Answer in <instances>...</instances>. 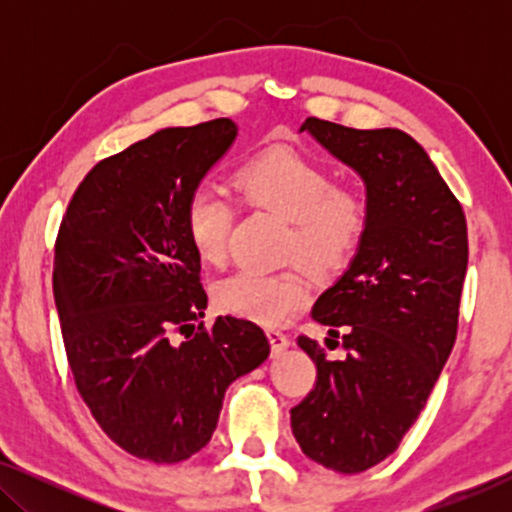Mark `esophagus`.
<instances>
[{"label": "esophagus", "instance_id": "obj_1", "mask_svg": "<svg viewBox=\"0 0 512 512\" xmlns=\"http://www.w3.org/2000/svg\"><path fill=\"white\" fill-rule=\"evenodd\" d=\"M265 335H268V340H270V347H272V354H282L286 347L291 345V340H289V335H286L284 331H277V328H268V331H265Z\"/></svg>", "mask_w": 512, "mask_h": 512}]
</instances>
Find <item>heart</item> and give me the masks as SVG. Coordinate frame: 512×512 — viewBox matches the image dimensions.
<instances>
[{
    "label": "heart",
    "instance_id": "1",
    "mask_svg": "<svg viewBox=\"0 0 512 512\" xmlns=\"http://www.w3.org/2000/svg\"><path fill=\"white\" fill-rule=\"evenodd\" d=\"M235 191L251 207L291 223L286 258L317 275L345 270L359 254L370 228V205L359 188L335 184L333 174L289 146H270L235 172ZM233 207L219 191L200 186L184 205L188 244L202 263L219 265L228 254ZM310 296L300 270H240L214 286L223 312L263 326L289 321Z\"/></svg>",
    "mask_w": 512,
    "mask_h": 512
}]
</instances>
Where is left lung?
I'll return each mask as SVG.
<instances>
[{
    "label": "left lung",
    "instance_id": "1",
    "mask_svg": "<svg viewBox=\"0 0 512 512\" xmlns=\"http://www.w3.org/2000/svg\"><path fill=\"white\" fill-rule=\"evenodd\" d=\"M312 132L366 181L370 228L349 270L312 307L326 347L298 345L317 366L310 394L291 408L300 450L338 473H361L396 452L450 356L468 265L459 200L426 151L396 128L356 130L310 116Z\"/></svg>",
    "mask_w": 512,
    "mask_h": 512
}]
</instances>
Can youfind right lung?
I'll return each mask as SVG.
<instances>
[{
    "label": "right lung",
    "instance_id": "1",
    "mask_svg": "<svg viewBox=\"0 0 512 512\" xmlns=\"http://www.w3.org/2000/svg\"><path fill=\"white\" fill-rule=\"evenodd\" d=\"M237 135L230 118L165 128L97 163L62 216L53 296L74 384L137 459L177 464L212 438L228 384L268 359L254 321L205 326L184 205Z\"/></svg>",
    "mask_w": 512,
    "mask_h": 512
}]
</instances>
